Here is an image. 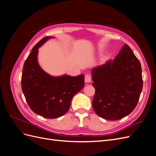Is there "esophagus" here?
<instances>
[{
	"label": "esophagus",
	"mask_w": 156,
	"mask_h": 156,
	"mask_svg": "<svg viewBox=\"0 0 156 156\" xmlns=\"http://www.w3.org/2000/svg\"><path fill=\"white\" fill-rule=\"evenodd\" d=\"M91 80H92V79H91V77L90 75L87 74L85 75V76H84V81H85L86 83H90Z\"/></svg>",
	"instance_id": "1"
}]
</instances>
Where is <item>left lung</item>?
Listing matches in <instances>:
<instances>
[{
  "label": "left lung",
  "instance_id": "1",
  "mask_svg": "<svg viewBox=\"0 0 156 156\" xmlns=\"http://www.w3.org/2000/svg\"><path fill=\"white\" fill-rule=\"evenodd\" d=\"M92 76L96 90L92 107L99 116L120 120L135 109L143 90L142 68L127 44L114 60L93 68Z\"/></svg>",
  "mask_w": 156,
  "mask_h": 156
}]
</instances>
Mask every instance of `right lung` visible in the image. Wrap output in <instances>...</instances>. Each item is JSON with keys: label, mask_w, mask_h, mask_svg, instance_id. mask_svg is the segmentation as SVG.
Wrapping results in <instances>:
<instances>
[{"label": "right lung", "mask_w": 156, "mask_h": 156, "mask_svg": "<svg viewBox=\"0 0 156 156\" xmlns=\"http://www.w3.org/2000/svg\"><path fill=\"white\" fill-rule=\"evenodd\" d=\"M52 37H44L32 48L21 77V88L28 105L36 114L46 119H56L66 114L73 97L84 84L83 75L53 77L41 68L37 62L38 49Z\"/></svg>", "instance_id": "1"}]
</instances>
